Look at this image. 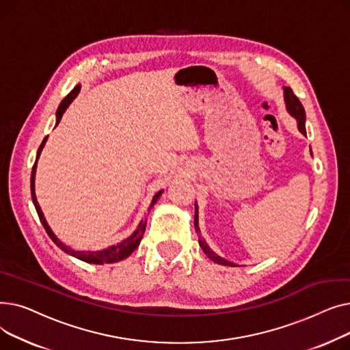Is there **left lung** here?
Segmentation results:
<instances>
[{
    "instance_id": "left-lung-1",
    "label": "left lung",
    "mask_w": 350,
    "mask_h": 350,
    "mask_svg": "<svg viewBox=\"0 0 350 350\" xmlns=\"http://www.w3.org/2000/svg\"><path fill=\"white\" fill-rule=\"evenodd\" d=\"M282 89H284V100H285V106H286L288 113H289L292 118H295L297 124H298V131H299L304 136H306V129H305L306 115H305V109H304L302 103L299 102V99H298L295 95H293V92H292L291 88L284 86ZM310 154H312V150H310ZM194 206H196V213H194V228H196L197 235H198V244H200L201 250H203V252L208 256V258H210L211 261H214V262H217V264H219V265H226V267H240V265H237V264H234V262H231V261H227L226 258H223V256L217 255V254L208 247V244L206 243L204 238L200 235L201 231H200V227H198V206H197V201H196Z\"/></svg>"
}]
</instances>
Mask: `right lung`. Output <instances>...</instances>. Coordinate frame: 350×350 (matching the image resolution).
<instances>
[{
	"label": "right lung",
	"instance_id": "1",
	"mask_svg": "<svg viewBox=\"0 0 350 350\" xmlns=\"http://www.w3.org/2000/svg\"><path fill=\"white\" fill-rule=\"evenodd\" d=\"M79 90H81V85H77L75 88H73V89L70 90V94L61 102V105L58 106V110H57V123H55V126H58V123H59L61 119H62V115L65 113V110H66L68 106L73 102V99H75V98L78 96ZM46 139H48V136L42 140L38 152H36V159H35L33 167H32V173H31V197H32V203H33V206H35V210H36V213H38V217H40V219H41V223H42L45 231L48 232L51 240H52L55 244H57L64 252H66V254H69V255H72V256H75V258H78V260H81V261H85V262H88V264H99V265H102V264H113V262H119V261L127 258V256L131 255V254L139 247V244H140V241H142L144 230H146V224H147V218H143V219H142V221H140L139 226H137V228L133 231V234H132L131 237H127L126 240H123L122 243H119V244H116V245H110V247H107V248H105V250H100V251H77V250L70 248L69 245L64 244V243L59 240V238L53 234V231L51 230V227H49L48 223H46V219H45V217H44V213H42V210H41V207H40V204H38V201H36V196H35V173H36V164H38V159H40L41 152H42L44 146H45V143H46ZM161 193H163V190H160L159 193L154 194V197H153V200H152V203H150V206H149V211H150L152 207L157 203V200L160 198Z\"/></svg>",
	"mask_w": 350,
	"mask_h": 350
}]
</instances>
